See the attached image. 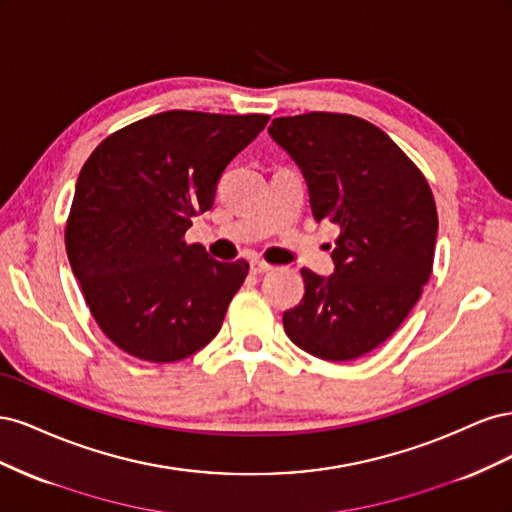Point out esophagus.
Returning a JSON list of instances; mask_svg holds the SVG:
<instances>
[{"mask_svg":"<svg viewBox=\"0 0 512 512\" xmlns=\"http://www.w3.org/2000/svg\"><path fill=\"white\" fill-rule=\"evenodd\" d=\"M273 267L269 265V262H265V260H252V265H250V271L254 273V275H262V273H269Z\"/></svg>","mask_w":512,"mask_h":512,"instance_id":"obj_1","label":"esophagus"}]
</instances>
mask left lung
<instances>
[{"label":"left lung","instance_id":"1","mask_svg":"<svg viewBox=\"0 0 512 512\" xmlns=\"http://www.w3.org/2000/svg\"><path fill=\"white\" fill-rule=\"evenodd\" d=\"M269 134L303 170L318 222L339 226L331 277L301 269L305 294L284 331L322 361L386 342L429 282L438 211L425 175L374 123L346 113L275 117Z\"/></svg>","mask_w":512,"mask_h":512}]
</instances>
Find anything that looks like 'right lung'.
<instances>
[{"instance_id":"right-lung-1","label":"right lung","mask_w":512,"mask_h":512,"mask_svg":"<svg viewBox=\"0 0 512 512\" xmlns=\"http://www.w3.org/2000/svg\"><path fill=\"white\" fill-rule=\"evenodd\" d=\"M267 121L166 111L106 136L83 164L66 252L91 316L126 354L175 363L218 335L250 265L209 258L185 232Z\"/></svg>"}]
</instances>
